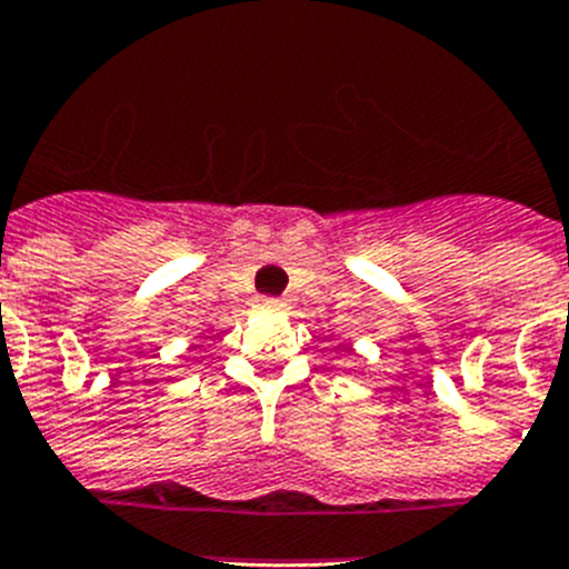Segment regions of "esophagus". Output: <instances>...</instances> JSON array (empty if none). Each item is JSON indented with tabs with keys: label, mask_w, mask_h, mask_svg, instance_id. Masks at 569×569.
<instances>
[{
	"label": "esophagus",
	"mask_w": 569,
	"mask_h": 569,
	"mask_svg": "<svg viewBox=\"0 0 569 569\" xmlns=\"http://www.w3.org/2000/svg\"><path fill=\"white\" fill-rule=\"evenodd\" d=\"M260 306H263V309H271V312H280L286 303L280 298H263L260 300Z\"/></svg>",
	"instance_id": "1"
}]
</instances>
